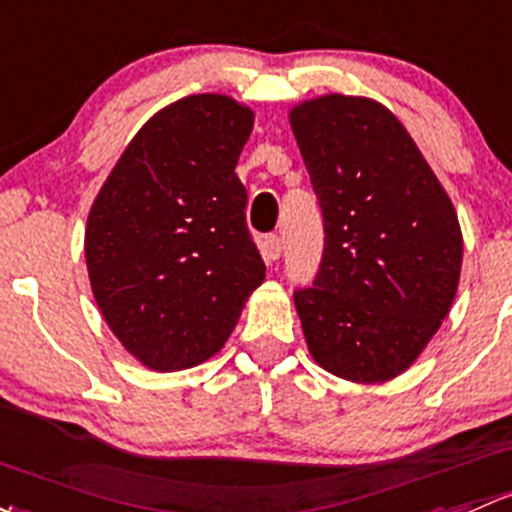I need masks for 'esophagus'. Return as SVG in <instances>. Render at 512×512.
<instances>
[{
  "label": "esophagus",
  "mask_w": 512,
  "mask_h": 512,
  "mask_svg": "<svg viewBox=\"0 0 512 512\" xmlns=\"http://www.w3.org/2000/svg\"><path fill=\"white\" fill-rule=\"evenodd\" d=\"M279 255H282V240H279V235H265L262 238V257H265V262L279 260Z\"/></svg>",
  "instance_id": "34e87169"
}]
</instances>
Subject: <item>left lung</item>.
I'll return each mask as SVG.
<instances>
[{
  "instance_id": "8db88e82",
  "label": "left lung",
  "mask_w": 512,
  "mask_h": 512,
  "mask_svg": "<svg viewBox=\"0 0 512 512\" xmlns=\"http://www.w3.org/2000/svg\"><path fill=\"white\" fill-rule=\"evenodd\" d=\"M324 215V257L294 292L306 346L328 373L385 383L417 360L461 274L459 218L402 122L380 102L321 95L289 112Z\"/></svg>"
}]
</instances>
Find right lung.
<instances>
[{
	"label": "right lung",
	"instance_id": "add662e5",
	"mask_svg": "<svg viewBox=\"0 0 512 512\" xmlns=\"http://www.w3.org/2000/svg\"><path fill=\"white\" fill-rule=\"evenodd\" d=\"M255 115L228 95H188L147 122L93 201L90 287L110 331L159 373L225 346L265 262L235 166Z\"/></svg>",
	"mask_w": 512,
	"mask_h": 512
}]
</instances>
